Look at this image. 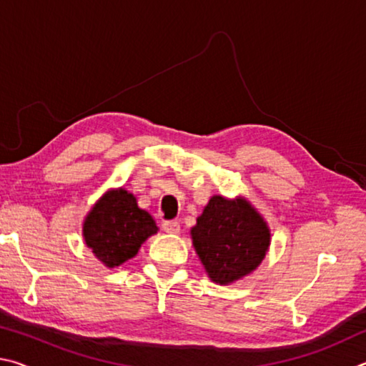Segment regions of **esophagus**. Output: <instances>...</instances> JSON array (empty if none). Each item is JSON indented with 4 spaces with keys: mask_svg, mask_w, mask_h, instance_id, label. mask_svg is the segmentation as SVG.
<instances>
[{
    "mask_svg": "<svg viewBox=\"0 0 366 366\" xmlns=\"http://www.w3.org/2000/svg\"><path fill=\"white\" fill-rule=\"evenodd\" d=\"M161 227H163L164 232L172 234V235H176V234L181 232V224H179L177 221H164L163 224H161Z\"/></svg>",
    "mask_w": 366,
    "mask_h": 366,
    "instance_id": "34e87169",
    "label": "esophagus"
}]
</instances>
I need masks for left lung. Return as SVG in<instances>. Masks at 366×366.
<instances>
[{"instance_id":"obj_1","label":"left lung","mask_w":366,"mask_h":366,"mask_svg":"<svg viewBox=\"0 0 366 366\" xmlns=\"http://www.w3.org/2000/svg\"><path fill=\"white\" fill-rule=\"evenodd\" d=\"M190 237L208 277L219 286L252 274L271 244L268 222L240 195L209 198L190 229Z\"/></svg>"}]
</instances>
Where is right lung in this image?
I'll list each match as a JSON object with an SVG mask.
<instances>
[{
  "label": "right lung",
  "mask_w": 366,
  "mask_h": 366,
  "mask_svg": "<svg viewBox=\"0 0 366 366\" xmlns=\"http://www.w3.org/2000/svg\"><path fill=\"white\" fill-rule=\"evenodd\" d=\"M157 232L152 214L139 208L137 198L122 187L104 192L82 222L85 245L107 268L134 258Z\"/></svg>",
  "instance_id": "obj_1"
}]
</instances>
